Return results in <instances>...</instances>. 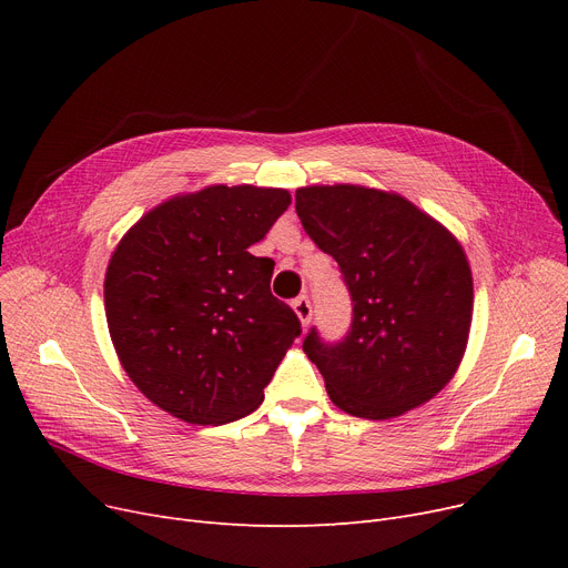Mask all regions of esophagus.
<instances>
[{"label":"esophagus","mask_w":568,"mask_h":568,"mask_svg":"<svg viewBox=\"0 0 568 568\" xmlns=\"http://www.w3.org/2000/svg\"><path fill=\"white\" fill-rule=\"evenodd\" d=\"M292 311L296 313V317H300V322L304 326H308V322L313 317V308H311V302L306 300V296H296V300L292 302Z\"/></svg>","instance_id":"esophagus-1"}]
</instances>
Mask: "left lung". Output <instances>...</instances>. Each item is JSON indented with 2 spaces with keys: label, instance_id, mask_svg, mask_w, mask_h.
Returning <instances> with one entry per match:
<instances>
[{
  "label": "left lung",
  "instance_id": "left-lung-1",
  "mask_svg": "<svg viewBox=\"0 0 568 568\" xmlns=\"http://www.w3.org/2000/svg\"><path fill=\"white\" fill-rule=\"evenodd\" d=\"M296 214L343 272L354 317L338 345L315 329L304 352L326 394L359 419H394L437 396L469 338L474 285L458 239L394 191L296 189Z\"/></svg>",
  "mask_w": 568,
  "mask_h": 568
}]
</instances>
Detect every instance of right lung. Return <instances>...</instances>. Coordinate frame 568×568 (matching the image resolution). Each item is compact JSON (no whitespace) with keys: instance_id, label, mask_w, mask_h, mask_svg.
Returning a JSON list of instances; mask_svg holds the SVG:
<instances>
[{"instance_id":"1","label":"right lung","mask_w":568,"mask_h":568,"mask_svg":"<svg viewBox=\"0 0 568 568\" xmlns=\"http://www.w3.org/2000/svg\"><path fill=\"white\" fill-rule=\"evenodd\" d=\"M285 189L214 184L156 204L110 255L108 329L138 389L186 424L221 426L264 400L300 317L268 290L262 242Z\"/></svg>"}]
</instances>
